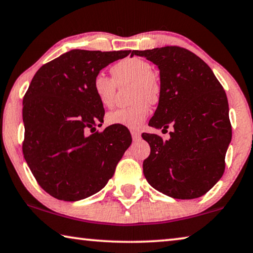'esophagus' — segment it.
<instances>
[{"mask_svg":"<svg viewBox=\"0 0 253 253\" xmlns=\"http://www.w3.org/2000/svg\"><path fill=\"white\" fill-rule=\"evenodd\" d=\"M130 134L134 141H137V139L141 138V133L138 130H130Z\"/></svg>","mask_w":253,"mask_h":253,"instance_id":"34e87169","label":"esophagus"}]
</instances>
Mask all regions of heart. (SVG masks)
Segmentation results:
<instances>
[{
    "label": "heart",
    "mask_w": 253,
    "mask_h": 253,
    "mask_svg": "<svg viewBox=\"0 0 253 253\" xmlns=\"http://www.w3.org/2000/svg\"><path fill=\"white\" fill-rule=\"evenodd\" d=\"M112 79L103 74L94 76L92 91L101 106L111 108L115 102L116 85L131 83L130 106L120 108L107 115L109 125H120L138 128L150 114V103L156 105L162 95L159 79L152 73L153 69L148 62L138 57L125 58L110 69Z\"/></svg>",
    "instance_id": "1"
}]
</instances>
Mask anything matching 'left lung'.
I'll return each instance as SVG.
<instances>
[{
	"mask_svg": "<svg viewBox=\"0 0 253 253\" xmlns=\"http://www.w3.org/2000/svg\"><path fill=\"white\" fill-rule=\"evenodd\" d=\"M160 70L162 95L148 125L170 138L143 133L151 154L143 162L147 182L177 199L205 195L222 178L232 138L228 102L211 67L186 48L167 46L133 50Z\"/></svg>",
	"mask_w": 253,
	"mask_h": 253,
	"instance_id": "obj_1",
	"label": "left lung"
}]
</instances>
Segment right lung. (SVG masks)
I'll return each instance as SVG.
<instances>
[{
    "mask_svg": "<svg viewBox=\"0 0 253 253\" xmlns=\"http://www.w3.org/2000/svg\"><path fill=\"white\" fill-rule=\"evenodd\" d=\"M130 51L73 49L31 80L23 97L22 152L39 186L53 197L76 202L101 190L131 144L125 126L94 131L105 109L92 91L94 76Z\"/></svg>",
    "mask_w": 253,
    "mask_h": 253,
    "instance_id": "obj_1",
    "label": "right lung"
}]
</instances>
